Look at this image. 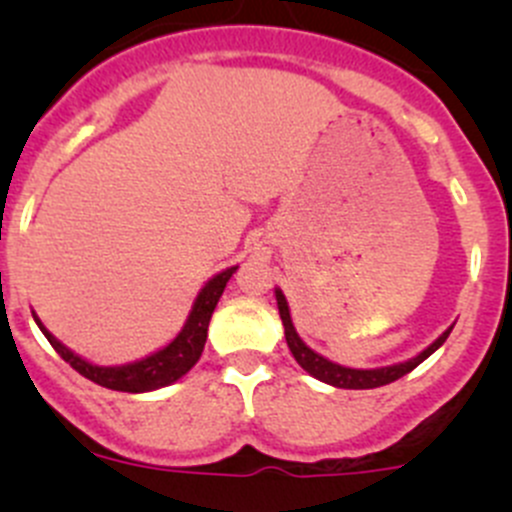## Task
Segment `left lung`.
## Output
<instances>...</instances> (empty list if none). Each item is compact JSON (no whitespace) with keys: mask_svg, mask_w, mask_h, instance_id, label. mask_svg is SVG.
<instances>
[{"mask_svg":"<svg viewBox=\"0 0 512 512\" xmlns=\"http://www.w3.org/2000/svg\"><path fill=\"white\" fill-rule=\"evenodd\" d=\"M275 297H277V307H280L282 324H285L287 347H289V352H292L294 359H297V364L302 366L304 371H309L314 379L324 381V384L337 386V389H376V386H386V384H391V381L401 379V376H406L409 371H414L423 359H428V356L436 352V349L446 342L448 334H451V329H453V327L446 329V332H443L441 337L431 344V347L423 349L421 354L414 356V359L404 361V364L384 366V369H347V366H339V364H334V361L319 356L317 352H312V349H309L307 344L299 339V334L294 332L285 294H282L280 289H275Z\"/></svg>","mask_w":512,"mask_h":512,"instance_id":"left-lung-1","label":"left lung"}]
</instances>
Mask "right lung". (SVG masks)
I'll use <instances>...</instances> for the list:
<instances>
[{
	"mask_svg": "<svg viewBox=\"0 0 512 512\" xmlns=\"http://www.w3.org/2000/svg\"><path fill=\"white\" fill-rule=\"evenodd\" d=\"M237 267H230V270L220 272L213 280L208 282L203 289H200L198 299L193 304V312H190L188 322L180 329L178 337L163 347L160 352L146 356V359L136 361V364L126 366H96L91 361L81 359L74 352L64 347L61 342H56L49 332L44 329V324L36 319L39 329L44 332V337L49 339L51 347L56 349V354L71 364V369L79 371L81 376L91 379L98 386H106V389L113 391H128V394H141V391H153L160 389V386H168L173 381H178L180 376L188 374L195 366V361L200 359L205 349V339H208V324L210 317H213L215 307H218V299L223 294L227 280L232 277Z\"/></svg>",
	"mask_w": 512,
	"mask_h": 512,
	"instance_id": "add662e5",
	"label": "right lung"
}]
</instances>
